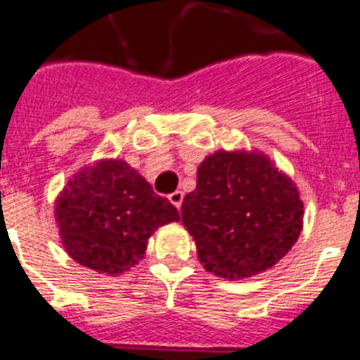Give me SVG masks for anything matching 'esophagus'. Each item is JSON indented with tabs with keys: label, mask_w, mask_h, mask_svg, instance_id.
<instances>
[{
	"label": "esophagus",
	"mask_w": 360,
	"mask_h": 360,
	"mask_svg": "<svg viewBox=\"0 0 360 360\" xmlns=\"http://www.w3.org/2000/svg\"><path fill=\"white\" fill-rule=\"evenodd\" d=\"M168 198H169V202H172V204H174L175 207H177V210H179L181 204H183V192H181V191L172 192V194H169Z\"/></svg>",
	"instance_id": "obj_1"
}]
</instances>
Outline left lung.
Instances as JSON below:
<instances>
[{"instance_id":"8db88e82","label":"left lung","mask_w":360,"mask_h":360,"mask_svg":"<svg viewBox=\"0 0 360 360\" xmlns=\"http://www.w3.org/2000/svg\"><path fill=\"white\" fill-rule=\"evenodd\" d=\"M302 215L295 183L257 153L207 156L181 205L200 262L229 279L251 278L283 259L300 236Z\"/></svg>"}]
</instances>
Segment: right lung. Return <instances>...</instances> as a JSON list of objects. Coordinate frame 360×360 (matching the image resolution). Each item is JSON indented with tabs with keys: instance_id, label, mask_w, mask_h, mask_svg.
<instances>
[{
	"instance_id": "obj_1",
	"label": "right lung",
	"mask_w": 360,
	"mask_h": 360,
	"mask_svg": "<svg viewBox=\"0 0 360 360\" xmlns=\"http://www.w3.org/2000/svg\"><path fill=\"white\" fill-rule=\"evenodd\" d=\"M54 211L71 259L111 276L143 257L158 226L179 221L177 207L122 160L98 162L79 172Z\"/></svg>"
}]
</instances>
